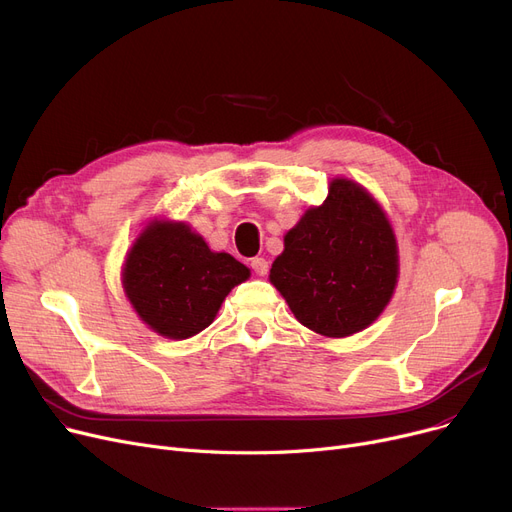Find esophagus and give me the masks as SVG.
<instances>
[{
  "label": "esophagus",
  "mask_w": 512,
  "mask_h": 512,
  "mask_svg": "<svg viewBox=\"0 0 512 512\" xmlns=\"http://www.w3.org/2000/svg\"><path fill=\"white\" fill-rule=\"evenodd\" d=\"M250 266H252V270H254L258 277H264L268 273V262L264 258H254Z\"/></svg>",
  "instance_id": "34e87169"
}]
</instances>
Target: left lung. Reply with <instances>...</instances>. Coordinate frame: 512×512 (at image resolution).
<instances>
[{
  "instance_id": "8db88e82",
  "label": "left lung",
  "mask_w": 512,
  "mask_h": 512,
  "mask_svg": "<svg viewBox=\"0 0 512 512\" xmlns=\"http://www.w3.org/2000/svg\"><path fill=\"white\" fill-rule=\"evenodd\" d=\"M397 277V239L382 206L359 184L337 177L326 200L287 231L268 279L299 322L341 339L382 314Z\"/></svg>"
}]
</instances>
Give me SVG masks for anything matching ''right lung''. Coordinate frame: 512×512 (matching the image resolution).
<instances>
[{
  "label": "right lung",
  "instance_id": "right-lung-1",
  "mask_svg": "<svg viewBox=\"0 0 512 512\" xmlns=\"http://www.w3.org/2000/svg\"><path fill=\"white\" fill-rule=\"evenodd\" d=\"M122 277L138 316L155 333L177 341L213 322L227 293L250 277V268L210 250L186 223L153 221L128 252Z\"/></svg>",
  "mask_w": 512,
  "mask_h": 512
}]
</instances>
